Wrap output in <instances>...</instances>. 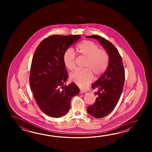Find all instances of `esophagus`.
<instances>
[{
  "label": "esophagus",
  "instance_id": "34e87169",
  "mask_svg": "<svg viewBox=\"0 0 152 152\" xmlns=\"http://www.w3.org/2000/svg\"><path fill=\"white\" fill-rule=\"evenodd\" d=\"M86 91L85 90H82V89H80V94H83V93H86Z\"/></svg>",
  "mask_w": 152,
  "mask_h": 152
}]
</instances>
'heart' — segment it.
Wrapping results in <instances>:
<instances>
[{
  "mask_svg": "<svg viewBox=\"0 0 152 152\" xmlns=\"http://www.w3.org/2000/svg\"><path fill=\"white\" fill-rule=\"evenodd\" d=\"M77 54L81 57L86 58L83 71H75L70 75V79L79 87L84 88L92 81L94 75L99 77L106 71L109 56L107 52L101 50L99 47L91 41H84L77 45ZM65 67L69 71L74 70L76 65L74 52L68 49L63 56Z\"/></svg>",
  "mask_w": 152,
  "mask_h": 152,
  "instance_id": "b5f03b06",
  "label": "heart"
}]
</instances>
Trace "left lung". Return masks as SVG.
Listing matches in <instances>:
<instances>
[{"label":"left lung","instance_id":"8db88e82","mask_svg":"<svg viewBox=\"0 0 152 152\" xmlns=\"http://www.w3.org/2000/svg\"><path fill=\"white\" fill-rule=\"evenodd\" d=\"M86 37L97 39L109 58L106 71L91 86L93 89H98L97 92L94 93L98 97L95 103L87 107V112L90 115L100 118L109 115L119 101L125 79L124 69L120 53L111 42L100 36H87Z\"/></svg>","mask_w":152,"mask_h":152}]
</instances>
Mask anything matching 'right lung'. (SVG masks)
Returning <instances> with one entry per match:
<instances>
[{
  "label": "right lung",
  "instance_id": "add662e5",
  "mask_svg": "<svg viewBox=\"0 0 152 152\" xmlns=\"http://www.w3.org/2000/svg\"><path fill=\"white\" fill-rule=\"evenodd\" d=\"M81 39L77 35H53L41 42L33 56L30 85L39 109L49 116L58 118L68 113L72 98L80 90L68 77L63 56L73 43Z\"/></svg>",
  "mask_w": 152,
  "mask_h": 152
}]
</instances>
